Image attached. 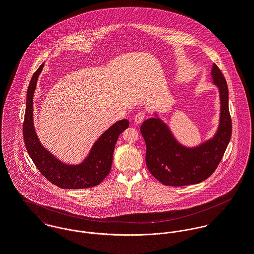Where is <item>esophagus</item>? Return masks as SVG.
<instances>
[{
  "label": "esophagus",
  "instance_id": "obj_1",
  "mask_svg": "<svg viewBox=\"0 0 254 254\" xmlns=\"http://www.w3.org/2000/svg\"><path fill=\"white\" fill-rule=\"evenodd\" d=\"M144 119H145V112L139 111V112H137V114L134 117V122L136 124H141L144 121Z\"/></svg>",
  "mask_w": 254,
  "mask_h": 254
}]
</instances>
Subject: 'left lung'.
I'll use <instances>...</instances> for the list:
<instances>
[{"label":"left lung","mask_w":254,"mask_h":254,"mask_svg":"<svg viewBox=\"0 0 254 254\" xmlns=\"http://www.w3.org/2000/svg\"><path fill=\"white\" fill-rule=\"evenodd\" d=\"M210 75L220 98L219 124L212 138L195 146L184 145L156 112L154 117L146 119L141 126L146 145V167L163 185L181 187L204 181L215 171L229 145L232 120L228 86L215 64Z\"/></svg>","instance_id":"left-lung-1"}]
</instances>
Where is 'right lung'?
<instances>
[{
  "mask_svg": "<svg viewBox=\"0 0 254 254\" xmlns=\"http://www.w3.org/2000/svg\"><path fill=\"white\" fill-rule=\"evenodd\" d=\"M44 64L32 76L27 90L23 122V139L27 152L41 174L54 185L68 190L95 187L109 175L114 146L119 135L129 127V121L122 119L111 125L95 142L81 163L67 164L63 162L42 145L34 127L33 97Z\"/></svg>",
  "mask_w": 254,
  "mask_h": 254,
  "instance_id": "right-lung-1",
  "label": "right lung"
}]
</instances>
